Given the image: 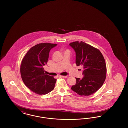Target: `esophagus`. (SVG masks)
Masks as SVG:
<instances>
[{
    "mask_svg": "<svg viewBox=\"0 0 128 128\" xmlns=\"http://www.w3.org/2000/svg\"><path fill=\"white\" fill-rule=\"evenodd\" d=\"M59 77L61 78H67V76H60Z\"/></svg>",
    "mask_w": 128,
    "mask_h": 128,
    "instance_id": "obj_1",
    "label": "esophagus"
}]
</instances>
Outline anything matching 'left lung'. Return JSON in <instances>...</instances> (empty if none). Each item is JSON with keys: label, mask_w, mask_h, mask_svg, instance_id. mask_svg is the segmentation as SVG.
<instances>
[{"label": "left lung", "mask_w": 128, "mask_h": 128, "mask_svg": "<svg viewBox=\"0 0 128 128\" xmlns=\"http://www.w3.org/2000/svg\"><path fill=\"white\" fill-rule=\"evenodd\" d=\"M76 53V64L84 68V77L76 78L72 90L80 96H88L97 91L106 78V67L103 56L98 50L82 41L70 44Z\"/></svg>", "instance_id": "left-lung-1"}]
</instances>
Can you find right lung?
<instances>
[{
	"instance_id": "add662e5",
	"label": "right lung",
	"mask_w": 128,
	"mask_h": 128,
	"mask_svg": "<svg viewBox=\"0 0 128 128\" xmlns=\"http://www.w3.org/2000/svg\"><path fill=\"white\" fill-rule=\"evenodd\" d=\"M57 44L42 43L31 48L25 55L20 67L22 79L25 85L38 94H46L55 87L56 80L44 72L50 50Z\"/></svg>"
}]
</instances>
